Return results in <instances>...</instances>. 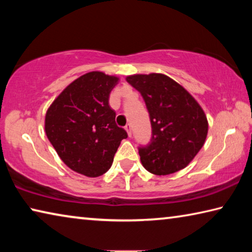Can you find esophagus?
Returning <instances> with one entry per match:
<instances>
[{
    "label": "esophagus",
    "mask_w": 252,
    "mask_h": 252,
    "mask_svg": "<svg viewBox=\"0 0 252 252\" xmlns=\"http://www.w3.org/2000/svg\"><path fill=\"white\" fill-rule=\"evenodd\" d=\"M125 129L126 130V132H127V135L129 136H131L132 135V131H131V126L130 125H126V126H125Z\"/></svg>",
    "instance_id": "esophagus-1"
}]
</instances>
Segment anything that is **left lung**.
Returning <instances> with one entry per match:
<instances>
[{
  "label": "left lung",
  "instance_id": "left-lung-1",
  "mask_svg": "<svg viewBox=\"0 0 252 252\" xmlns=\"http://www.w3.org/2000/svg\"><path fill=\"white\" fill-rule=\"evenodd\" d=\"M126 81L141 93L150 116L151 142L139 148L142 165L156 176L185 169L206 141L204 111L182 85L165 74H133Z\"/></svg>",
  "mask_w": 252,
  "mask_h": 252
}]
</instances>
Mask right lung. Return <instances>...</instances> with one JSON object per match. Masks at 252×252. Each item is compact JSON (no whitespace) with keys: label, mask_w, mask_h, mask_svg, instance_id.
I'll list each match as a JSON object with an SVG mask.
<instances>
[{"label":"right lung","mask_w":252,"mask_h":252,"mask_svg":"<svg viewBox=\"0 0 252 252\" xmlns=\"http://www.w3.org/2000/svg\"><path fill=\"white\" fill-rule=\"evenodd\" d=\"M119 78L92 71L74 80L46 111L49 141L71 170L96 178L111 168L125 129L116 123L109 96Z\"/></svg>","instance_id":"add662e5"}]
</instances>
